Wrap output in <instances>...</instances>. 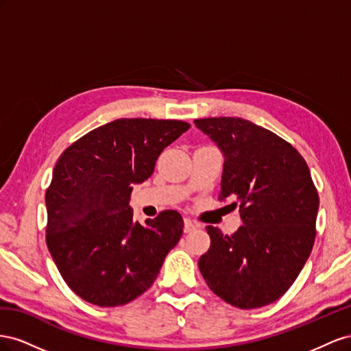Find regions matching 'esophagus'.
I'll return each instance as SVG.
<instances>
[{"label": "esophagus", "mask_w": 351, "mask_h": 351, "mask_svg": "<svg viewBox=\"0 0 351 351\" xmlns=\"http://www.w3.org/2000/svg\"><path fill=\"white\" fill-rule=\"evenodd\" d=\"M194 229H197V225L193 222V220L185 219V220H184V232H185V234L193 232Z\"/></svg>", "instance_id": "obj_1"}]
</instances>
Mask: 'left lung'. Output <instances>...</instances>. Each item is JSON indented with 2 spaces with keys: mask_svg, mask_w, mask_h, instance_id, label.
I'll return each mask as SVG.
<instances>
[{
  "mask_svg": "<svg viewBox=\"0 0 351 351\" xmlns=\"http://www.w3.org/2000/svg\"><path fill=\"white\" fill-rule=\"evenodd\" d=\"M225 156L219 199L235 198L243 225L232 235L207 226L198 260L206 284L226 303L257 308L294 284L313 248L317 189L303 156L285 139L241 117L195 119Z\"/></svg>",
  "mask_w": 351,
  "mask_h": 351,
  "instance_id": "1",
  "label": "left lung"
}]
</instances>
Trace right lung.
I'll list each match as a JSON object with an SVG mask.
<instances>
[{"instance_id":"obj_1","label":"right lung","mask_w":351,"mask_h":351,"mask_svg":"<svg viewBox=\"0 0 351 351\" xmlns=\"http://www.w3.org/2000/svg\"><path fill=\"white\" fill-rule=\"evenodd\" d=\"M191 125L117 119L93 129L58 157L47 188V245L72 291L99 307L132 302L153 285L184 232L176 210L145 225L129 206L163 149Z\"/></svg>"}]
</instances>
